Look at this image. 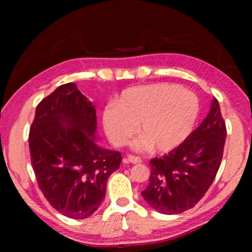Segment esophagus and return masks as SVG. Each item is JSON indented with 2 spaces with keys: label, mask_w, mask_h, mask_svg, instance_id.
I'll return each mask as SVG.
<instances>
[{
  "label": "esophagus",
  "mask_w": 252,
  "mask_h": 252,
  "mask_svg": "<svg viewBox=\"0 0 252 252\" xmlns=\"http://www.w3.org/2000/svg\"><path fill=\"white\" fill-rule=\"evenodd\" d=\"M126 161H128V163H132V164H140L142 159H141L140 157H135V156H132V155H129V156H127L125 158Z\"/></svg>",
  "instance_id": "obj_1"
}]
</instances>
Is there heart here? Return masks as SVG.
<instances>
[{
	"label": "heart",
	"mask_w": 252,
	"mask_h": 252,
	"mask_svg": "<svg viewBox=\"0 0 252 252\" xmlns=\"http://www.w3.org/2000/svg\"><path fill=\"white\" fill-rule=\"evenodd\" d=\"M198 116L197 97L175 85L155 84L126 89L106 106L102 122L106 135L123 146L135 132V147L166 153L184 142Z\"/></svg>",
	"instance_id": "b5f03b06"
}]
</instances>
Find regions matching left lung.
<instances>
[{"label": "left lung", "instance_id": "left-lung-1", "mask_svg": "<svg viewBox=\"0 0 252 252\" xmlns=\"http://www.w3.org/2000/svg\"><path fill=\"white\" fill-rule=\"evenodd\" d=\"M226 135L219 102L213 98L208 116L180 146L150 160L149 185L141 192L148 205L164 215L194 208L215 180Z\"/></svg>", "mask_w": 252, "mask_h": 252}]
</instances>
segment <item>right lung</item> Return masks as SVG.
<instances>
[{
	"label": "right lung",
	"instance_id": "obj_1",
	"mask_svg": "<svg viewBox=\"0 0 252 252\" xmlns=\"http://www.w3.org/2000/svg\"><path fill=\"white\" fill-rule=\"evenodd\" d=\"M96 109L73 82L39 103L30 129L37 185L55 210L71 219L92 216L122 163L119 151L97 144Z\"/></svg>",
	"mask_w": 252,
	"mask_h": 252
}]
</instances>
